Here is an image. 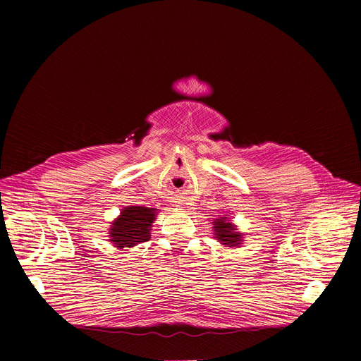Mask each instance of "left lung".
Segmentation results:
<instances>
[{"label":"left lung","instance_id":"1","mask_svg":"<svg viewBox=\"0 0 361 361\" xmlns=\"http://www.w3.org/2000/svg\"><path fill=\"white\" fill-rule=\"evenodd\" d=\"M214 238L218 243L224 247H239L244 241V235L238 231V227L232 223V220L228 216L223 215L218 216L216 220H214Z\"/></svg>","mask_w":361,"mask_h":361}]
</instances>
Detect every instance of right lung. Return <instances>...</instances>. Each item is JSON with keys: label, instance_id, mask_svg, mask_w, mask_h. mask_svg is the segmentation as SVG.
<instances>
[{"label": "right lung", "instance_id": "1", "mask_svg": "<svg viewBox=\"0 0 361 361\" xmlns=\"http://www.w3.org/2000/svg\"><path fill=\"white\" fill-rule=\"evenodd\" d=\"M158 209L146 206H125L108 228V241L116 248L128 251L150 239L152 223L157 220Z\"/></svg>", "mask_w": 361, "mask_h": 361}]
</instances>
